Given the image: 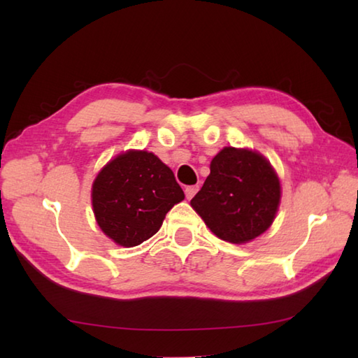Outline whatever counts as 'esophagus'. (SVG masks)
Listing matches in <instances>:
<instances>
[{
  "instance_id": "34e87169",
  "label": "esophagus",
  "mask_w": 358,
  "mask_h": 358,
  "mask_svg": "<svg viewBox=\"0 0 358 358\" xmlns=\"http://www.w3.org/2000/svg\"><path fill=\"white\" fill-rule=\"evenodd\" d=\"M196 191H199V186H187L185 189V194H186V199L191 200L192 196L196 194Z\"/></svg>"
}]
</instances>
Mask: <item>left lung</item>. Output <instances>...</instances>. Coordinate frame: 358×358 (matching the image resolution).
<instances>
[{"instance_id": "8db88e82", "label": "left lung", "mask_w": 358, "mask_h": 358, "mask_svg": "<svg viewBox=\"0 0 358 358\" xmlns=\"http://www.w3.org/2000/svg\"><path fill=\"white\" fill-rule=\"evenodd\" d=\"M281 196L280 180L262 154L224 148L191 206L218 238L241 245L272 224Z\"/></svg>"}]
</instances>
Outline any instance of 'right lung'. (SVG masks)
<instances>
[{"mask_svg":"<svg viewBox=\"0 0 358 358\" xmlns=\"http://www.w3.org/2000/svg\"><path fill=\"white\" fill-rule=\"evenodd\" d=\"M183 200L173 172L148 150H127L110 159L92 185L98 226L124 248L155 235L167 212Z\"/></svg>","mask_w":358,"mask_h":358,"instance_id":"add662e5","label":"right lung"}]
</instances>
